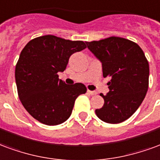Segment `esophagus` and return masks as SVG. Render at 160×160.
Masks as SVG:
<instances>
[{
    "label": "esophagus",
    "mask_w": 160,
    "mask_h": 160,
    "mask_svg": "<svg viewBox=\"0 0 160 160\" xmlns=\"http://www.w3.org/2000/svg\"><path fill=\"white\" fill-rule=\"evenodd\" d=\"M88 94H91V95H95V94H97V92L95 91H91V90H88Z\"/></svg>",
    "instance_id": "34e87169"
}]
</instances>
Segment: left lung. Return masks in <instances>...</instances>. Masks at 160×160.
Listing matches in <instances>:
<instances>
[{"mask_svg":"<svg viewBox=\"0 0 160 160\" xmlns=\"http://www.w3.org/2000/svg\"><path fill=\"white\" fill-rule=\"evenodd\" d=\"M88 48L102 63L109 93L101 94L104 105L95 110L97 117L108 123H119L135 113L148 89L149 65L137 43L123 37H110L86 42Z\"/></svg>","mask_w":160,"mask_h":160,"instance_id":"obj_1","label":"left lung"}]
</instances>
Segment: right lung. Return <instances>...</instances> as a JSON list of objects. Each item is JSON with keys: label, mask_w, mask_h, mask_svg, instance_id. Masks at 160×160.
I'll use <instances>...</instances> for the list:
<instances>
[{"label": "right lung", "mask_w": 160, "mask_h": 160, "mask_svg": "<svg viewBox=\"0 0 160 160\" xmlns=\"http://www.w3.org/2000/svg\"><path fill=\"white\" fill-rule=\"evenodd\" d=\"M86 48L82 41L53 35L36 37L24 46L16 64L15 80L21 103L35 119L57 125L71 116L76 99L87 88L80 82L66 85L58 72L66 70L72 53Z\"/></svg>", "instance_id": "obj_1"}]
</instances>
